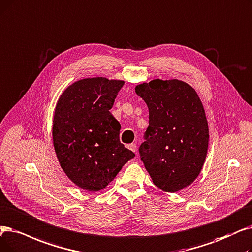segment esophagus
Segmentation results:
<instances>
[{
    "instance_id": "obj_1",
    "label": "esophagus",
    "mask_w": 252,
    "mask_h": 252,
    "mask_svg": "<svg viewBox=\"0 0 252 252\" xmlns=\"http://www.w3.org/2000/svg\"><path fill=\"white\" fill-rule=\"evenodd\" d=\"M136 144H134V143H132V144H128L127 145V148L129 149V150H132L133 152H136Z\"/></svg>"
}]
</instances>
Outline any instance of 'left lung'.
Masks as SVG:
<instances>
[{"instance_id":"left-lung-1","label":"left lung","mask_w":252,"mask_h":252,"mask_svg":"<svg viewBox=\"0 0 252 252\" xmlns=\"http://www.w3.org/2000/svg\"><path fill=\"white\" fill-rule=\"evenodd\" d=\"M135 90L149 110L141 160L158 189L176 192L199 176L207 156L209 129L203 104L190 85L177 79H156Z\"/></svg>"}]
</instances>
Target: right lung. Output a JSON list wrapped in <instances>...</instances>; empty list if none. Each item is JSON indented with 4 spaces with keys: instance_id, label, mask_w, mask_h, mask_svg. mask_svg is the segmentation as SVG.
<instances>
[{
    "instance_id": "right-lung-1",
    "label": "right lung",
    "mask_w": 252,
    "mask_h": 252,
    "mask_svg": "<svg viewBox=\"0 0 252 252\" xmlns=\"http://www.w3.org/2000/svg\"><path fill=\"white\" fill-rule=\"evenodd\" d=\"M124 81L86 78L70 85L56 107L52 137L61 167L79 188L105 189L135 153L119 141L111 114Z\"/></svg>"
}]
</instances>
